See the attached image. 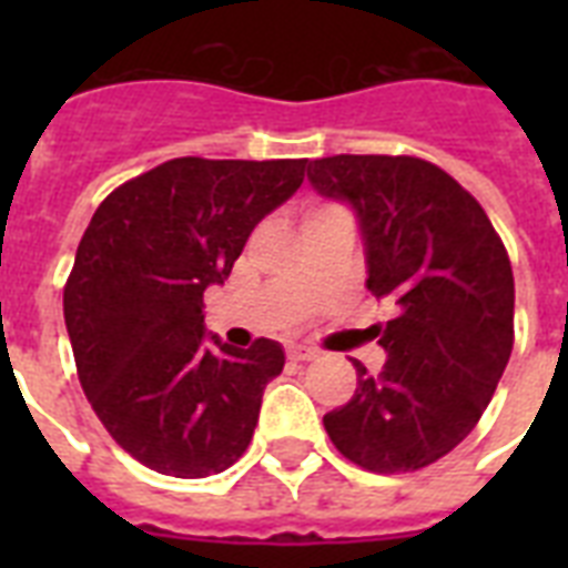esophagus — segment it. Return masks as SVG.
<instances>
[{
    "label": "esophagus",
    "mask_w": 568,
    "mask_h": 568,
    "mask_svg": "<svg viewBox=\"0 0 568 568\" xmlns=\"http://www.w3.org/2000/svg\"><path fill=\"white\" fill-rule=\"evenodd\" d=\"M288 359H294V363H310V359H315L318 356V351H312V347L306 345H288Z\"/></svg>",
    "instance_id": "esophagus-1"
}]
</instances>
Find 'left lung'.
Instances as JSON below:
<instances>
[{"label":"left lung","instance_id":"left-lung-1","mask_svg":"<svg viewBox=\"0 0 568 568\" xmlns=\"http://www.w3.org/2000/svg\"><path fill=\"white\" fill-rule=\"evenodd\" d=\"M310 182L354 209L368 292L395 303L377 327L386 365L324 415L351 463L395 475L436 463L480 422L513 351V267L475 196L413 155H329Z\"/></svg>","mask_w":568,"mask_h":568}]
</instances>
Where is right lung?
<instances>
[{
	"mask_svg": "<svg viewBox=\"0 0 568 568\" xmlns=\"http://www.w3.org/2000/svg\"><path fill=\"white\" fill-rule=\"evenodd\" d=\"M303 171L306 159H173L111 191L79 241L64 285L79 383L111 439L159 475H217L253 439L283 345L205 336L203 294Z\"/></svg>",
	"mask_w": 568,
	"mask_h": 568,
	"instance_id": "right-lung-1",
	"label": "right lung"
}]
</instances>
